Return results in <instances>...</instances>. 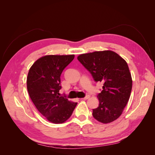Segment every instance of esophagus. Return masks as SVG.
<instances>
[{
    "instance_id": "esophagus-1",
    "label": "esophagus",
    "mask_w": 155,
    "mask_h": 155,
    "mask_svg": "<svg viewBox=\"0 0 155 155\" xmlns=\"http://www.w3.org/2000/svg\"><path fill=\"white\" fill-rule=\"evenodd\" d=\"M89 97H90V96H89V95H86L85 97H83V98H81V100H87V99H88V98Z\"/></svg>"
}]
</instances>
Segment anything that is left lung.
Wrapping results in <instances>:
<instances>
[{
	"label": "left lung",
	"instance_id": "1",
	"mask_svg": "<svg viewBox=\"0 0 155 155\" xmlns=\"http://www.w3.org/2000/svg\"><path fill=\"white\" fill-rule=\"evenodd\" d=\"M78 59L91 74L94 80L104 83L101 92L97 96L99 106L92 109L93 117L103 124L114 121L122 113L132 90L127 63L110 50L81 54Z\"/></svg>",
	"mask_w": 155,
	"mask_h": 155
}]
</instances>
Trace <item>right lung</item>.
I'll use <instances>...</instances> for the list:
<instances>
[{
  "mask_svg": "<svg viewBox=\"0 0 155 155\" xmlns=\"http://www.w3.org/2000/svg\"><path fill=\"white\" fill-rule=\"evenodd\" d=\"M74 55H46L30 68L27 78V89L37 109L50 122L62 124L67 121L78 103L60 96L61 75L72 61Z\"/></svg>",
  "mask_w": 155,
  "mask_h": 155,
  "instance_id": "add662e5",
  "label": "right lung"
}]
</instances>
